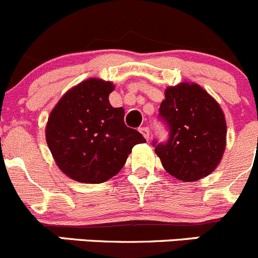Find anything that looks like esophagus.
Masks as SVG:
<instances>
[{
  "label": "esophagus",
  "mask_w": 258,
  "mask_h": 258,
  "mask_svg": "<svg viewBox=\"0 0 258 258\" xmlns=\"http://www.w3.org/2000/svg\"><path fill=\"white\" fill-rule=\"evenodd\" d=\"M140 132L144 135V137L147 141L150 140V128H148V127H140Z\"/></svg>",
  "instance_id": "1"
}]
</instances>
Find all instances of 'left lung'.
<instances>
[{
  "instance_id": "obj_1",
  "label": "left lung",
  "mask_w": 258,
  "mask_h": 258,
  "mask_svg": "<svg viewBox=\"0 0 258 258\" xmlns=\"http://www.w3.org/2000/svg\"><path fill=\"white\" fill-rule=\"evenodd\" d=\"M168 130L165 142H152L163 168L173 177L192 182L209 176L226 147L225 114L196 83L168 87L158 111Z\"/></svg>"
}]
</instances>
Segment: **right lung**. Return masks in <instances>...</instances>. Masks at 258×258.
Returning a JSON list of instances; mask_svg holds the SVG:
<instances>
[{"instance_id":"right-lung-1","label":"right lung","mask_w":258,"mask_h":258,"mask_svg":"<svg viewBox=\"0 0 258 258\" xmlns=\"http://www.w3.org/2000/svg\"><path fill=\"white\" fill-rule=\"evenodd\" d=\"M111 82L90 79L71 88L48 117L46 141L62 172L101 183L121 171L135 145L146 142L124 124V110L110 105Z\"/></svg>"}]
</instances>
